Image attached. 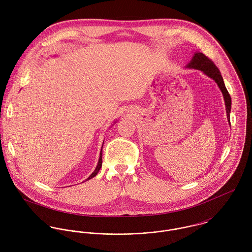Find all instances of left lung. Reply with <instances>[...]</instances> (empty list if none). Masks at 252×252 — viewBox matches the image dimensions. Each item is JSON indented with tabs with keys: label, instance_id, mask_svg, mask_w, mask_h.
<instances>
[{
	"label": "left lung",
	"instance_id": "8db88e82",
	"mask_svg": "<svg viewBox=\"0 0 252 252\" xmlns=\"http://www.w3.org/2000/svg\"><path fill=\"white\" fill-rule=\"evenodd\" d=\"M187 69H194V70H200L204 72L206 75H208L209 77H211L212 79H214L216 82V84L218 85L219 89L222 92L223 98H224V103H225V107H226V113H227V120L230 124V112H231V97L226 89L225 83L223 81L222 75L219 72V70L217 69L216 65L214 64V62L209 59L205 54H203L202 52H198L196 51L192 57V59L190 60V62L186 65Z\"/></svg>",
	"mask_w": 252,
	"mask_h": 252
}]
</instances>
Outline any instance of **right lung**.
<instances>
[{"mask_svg": "<svg viewBox=\"0 0 252 252\" xmlns=\"http://www.w3.org/2000/svg\"><path fill=\"white\" fill-rule=\"evenodd\" d=\"M116 121H114V123H115ZM104 144V143H103ZM102 148H103V146H102ZM102 155H103V151H102V149H101V152H100V158H99V161H98V164H97V167H96V169L94 170V172L86 179V180H91L92 178H94L98 173H99V171H100V169H101V167H102Z\"/></svg>", "mask_w": 252, "mask_h": 252, "instance_id": "obj_1", "label": "right lung"}]
</instances>
